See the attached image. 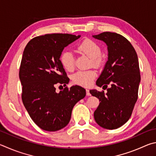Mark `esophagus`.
Masks as SVG:
<instances>
[{"label": "esophagus", "mask_w": 156, "mask_h": 156, "mask_svg": "<svg viewBox=\"0 0 156 156\" xmlns=\"http://www.w3.org/2000/svg\"><path fill=\"white\" fill-rule=\"evenodd\" d=\"M86 95H87V96H90L91 94L90 93L89 90H88V89H86Z\"/></svg>", "instance_id": "obj_1"}]
</instances>
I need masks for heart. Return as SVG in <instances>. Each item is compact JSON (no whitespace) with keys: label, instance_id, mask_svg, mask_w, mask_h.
<instances>
[{"label":"heart","instance_id":"b5f03b06","mask_svg":"<svg viewBox=\"0 0 156 156\" xmlns=\"http://www.w3.org/2000/svg\"><path fill=\"white\" fill-rule=\"evenodd\" d=\"M76 50L90 58L94 66H100L101 63L100 57L101 49L94 41L90 39L84 40L77 46ZM60 62L64 69L68 71H72L75 68V59L73 53L69 51L62 53L60 56ZM96 75L97 74L94 70L79 71L73 76V81L76 85L88 87L90 86Z\"/></svg>","mask_w":156,"mask_h":156}]
</instances>
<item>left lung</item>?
Segmentation results:
<instances>
[{"instance_id": "obj_1", "label": "left lung", "mask_w": 156, "mask_h": 156, "mask_svg": "<svg viewBox=\"0 0 156 156\" xmlns=\"http://www.w3.org/2000/svg\"><path fill=\"white\" fill-rule=\"evenodd\" d=\"M92 37L104 42L108 52V61L96 84L105 89L110 86L106 94L90 90L100 101L94 120L104 129H115L128 121L138 99L140 82L138 56L132 44L116 33L103 32Z\"/></svg>"}]
</instances>
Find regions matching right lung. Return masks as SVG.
<instances>
[{
	"label": "right lung",
	"instance_id": "add662e5",
	"mask_svg": "<svg viewBox=\"0 0 156 156\" xmlns=\"http://www.w3.org/2000/svg\"><path fill=\"white\" fill-rule=\"evenodd\" d=\"M80 37L46 34L33 38L24 48L19 72L22 99L30 117L43 130L56 132L65 127L74 106L86 97V90L76 85L55 90L57 84L66 86L69 82L60 62L62 51Z\"/></svg>",
	"mask_w": 156,
	"mask_h": 156
}]
</instances>
